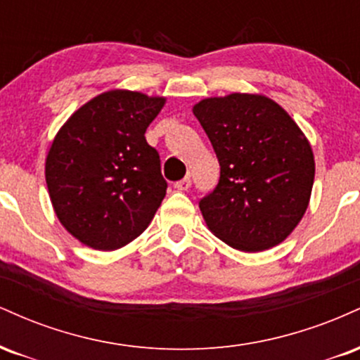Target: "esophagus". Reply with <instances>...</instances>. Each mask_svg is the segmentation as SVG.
Instances as JSON below:
<instances>
[{"label":"esophagus","instance_id":"34e87169","mask_svg":"<svg viewBox=\"0 0 360 360\" xmlns=\"http://www.w3.org/2000/svg\"><path fill=\"white\" fill-rule=\"evenodd\" d=\"M176 189H179V191H188L189 188H191V177H184V179L177 181V183L174 184Z\"/></svg>","mask_w":360,"mask_h":360}]
</instances>
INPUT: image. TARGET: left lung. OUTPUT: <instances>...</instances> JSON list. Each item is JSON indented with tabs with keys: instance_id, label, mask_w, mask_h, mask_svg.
<instances>
[{
	"instance_id": "left-lung-1",
	"label": "left lung",
	"mask_w": 360,
	"mask_h": 360,
	"mask_svg": "<svg viewBox=\"0 0 360 360\" xmlns=\"http://www.w3.org/2000/svg\"><path fill=\"white\" fill-rule=\"evenodd\" d=\"M220 162L200 200L210 230L233 249L278 245L308 208L315 160L307 137L278 103L257 94L208 98L193 108Z\"/></svg>"
}]
</instances>
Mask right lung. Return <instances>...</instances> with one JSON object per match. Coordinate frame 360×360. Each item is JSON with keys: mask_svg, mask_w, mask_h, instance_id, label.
<instances>
[{"mask_svg": "<svg viewBox=\"0 0 360 360\" xmlns=\"http://www.w3.org/2000/svg\"><path fill=\"white\" fill-rule=\"evenodd\" d=\"M164 98L108 91L81 106L53 139L45 181L57 218L84 245L115 250L137 238L166 196L146 130Z\"/></svg>", "mask_w": 360, "mask_h": 360, "instance_id": "right-lung-1", "label": "right lung"}]
</instances>
